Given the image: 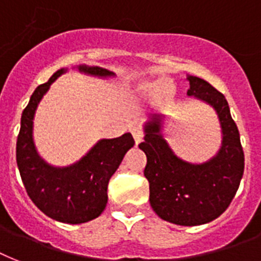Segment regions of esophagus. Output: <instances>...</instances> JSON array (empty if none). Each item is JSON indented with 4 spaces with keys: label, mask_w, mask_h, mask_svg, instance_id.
<instances>
[{
    "label": "esophagus",
    "mask_w": 261,
    "mask_h": 261,
    "mask_svg": "<svg viewBox=\"0 0 261 261\" xmlns=\"http://www.w3.org/2000/svg\"><path fill=\"white\" fill-rule=\"evenodd\" d=\"M131 134L134 137L135 145H139L142 142V138H143V133H142L141 128H138V127H134V128H131Z\"/></svg>",
    "instance_id": "1"
}]
</instances>
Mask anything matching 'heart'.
Returning a JSON list of instances; mask_svg holds the SVG:
<instances>
[{
  "label": "heart",
  "instance_id": "b5f03b06",
  "mask_svg": "<svg viewBox=\"0 0 261 261\" xmlns=\"http://www.w3.org/2000/svg\"><path fill=\"white\" fill-rule=\"evenodd\" d=\"M138 90L145 96H155L158 95L161 100L169 105L174 100V88L165 80H152V82H143L138 86Z\"/></svg>",
  "mask_w": 261,
  "mask_h": 261
}]
</instances>
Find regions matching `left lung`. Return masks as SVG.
Returning <instances> with one entry per match:
<instances>
[{
    "label": "left lung",
    "instance_id": "obj_1",
    "mask_svg": "<svg viewBox=\"0 0 261 261\" xmlns=\"http://www.w3.org/2000/svg\"><path fill=\"white\" fill-rule=\"evenodd\" d=\"M189 96L212 106L222 131L221 147L213 158L190 164L175 155L162 130V116L145 123V177L150 185V205L165 221L194 226L217 219L233 200L244 173V151L225 96L204 79L188 76Z\"/></svg>",
    "mask_w": 261,
    "mask_h": 261
}]
</instances>
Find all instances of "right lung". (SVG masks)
Returning <instances> with one entry per match:
<instances>
[{"label": "right lung", "instance_id": "right-lung-1", "mask_svg": "<svg viewBox=\"0 0 261 261\" xmlns=\"http://www.w3.org/2000/svg\"><path fill=\"white\" fill-rule=\"evenodd\" d=\"M77 69L97 77L114 76V72L100 67L79 65ZM64 72L65 68L59 69L32 94L21 116L16 160L28 196L44 215L65 224H82L96 219L105 211L110 178L135 142L133 135L126 133L114 139H100L73 165L55 167L46 164L33 142V118L50 84Z\"/></svg>", "mask_w": 261, "mask_h": 261}]
</instances>
